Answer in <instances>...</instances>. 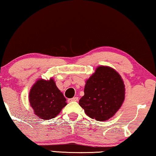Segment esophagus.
Segmentation results:
<instances>
[{
	"label": "esophagus",
	"mask_w": 156,
	"mask_h": 156,
	"mask_svg": "<svg viewBox=\"0 0 156 156\" xmlns=\"http://www.w3.org/2000/svg\"><path fill=\"white\" fill-rule=\"evenodd\" d=\"M78 97H73L72 99H68V101H78Z\"/></svg>",
	"instance_id": "esophagus-1"
}]
</instances>
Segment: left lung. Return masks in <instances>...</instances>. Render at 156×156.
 <instances>
[{"label":"left lung","mask_w":156,"mask_h":156,"mask_svg":"<svg viewBox=\"0 0 156 156\" xmlns=\"http://www.w3.org/2000/svg\"><path fill=\"white\" fill-rule=\"evenodd\" d=\"M121 76L108 67L101 66L87 81L80 105L87 116L97 121L110 119L120 108L125 97Z\"/></svg>","instance_id":"left-lung-1"}]
</instances>
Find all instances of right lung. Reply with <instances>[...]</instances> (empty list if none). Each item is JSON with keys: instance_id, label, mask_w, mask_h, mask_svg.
Masks as SVG:
<instances>
[{"instance_id": "right-lung-1", "label": "right lung", "mask_w": 156, "mask_h": 156, "mask_svg": "<svg viewBox=\"0 0 156 156\" xmlns=\"http://www.w3.org/2000/svg\"><path fill=\"white\" fill-rule=\"evenodd\" d=\"M29 101L35 114L44 120L55 118L67 105L65 97L52 79L38 80L30 91Z\"/></svg>"}]
</instances>
